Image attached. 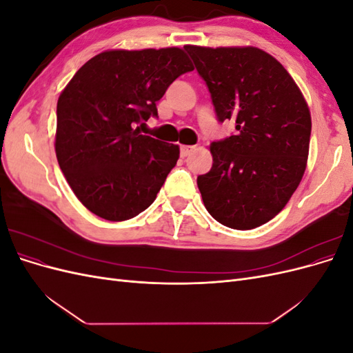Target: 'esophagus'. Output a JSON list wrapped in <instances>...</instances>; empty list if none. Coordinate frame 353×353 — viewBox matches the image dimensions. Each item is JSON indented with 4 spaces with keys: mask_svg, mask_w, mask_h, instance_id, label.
Listing matches in <instances>:
<instances>
[{
    "mask_svg": "<svg viewBox=\"0 0 353 353\" xmlns=\"http://www.w3.org/2000/svg\"><path fill=\"white\" fill-rule=\"evenodd\" d=\"M196 147L194 145H183L181 147V157H187L191 154V152H194Z\"/></svg>",
    "mask_w": 353,
    "mask_h": 353,
    "instance_id": "34e87169",
    "label": "esophagus"
}]
</instances>
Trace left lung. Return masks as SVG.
Returning <instances> with one entry per match:
<instances>
[{
	"instance_id": "8db88e82",
	"label": "left lung",
	"mask_w": 353,
	"mask_h": 353,
	"mask_svg": "<svg viewBox=\"0 0 353 353\" xmlns=\"http://www.w3.org/2000/svg\"><path fill=\"white\" fill-rule=\"evenodd\" d=\"M206 81L221 122L236 135L209 145L212 169L197 178L222 225L252 230L284 209L305 174L311 112L281 63L258 47H184Z\"/></svg>"
}]
</instances>
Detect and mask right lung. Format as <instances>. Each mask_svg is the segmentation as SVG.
Returning a JSON list of instances; mask_svg holds the SVG:
<instances>
[{
    "mask_svg": "<svg viewBox=\"0 0 353 353\" xmlns=\"http://www.w3.org/2000/svg\"><path fill=\"white\" fill-rule=\"evenodd\" d=\"M183 48L108 50L73 74L57 101L56 156L74 196L119 222L154 201L179 145L141 134L156 103L193 70Z\"/></svg>",
    "mask_w": 353,
    "mask_h": 353,
    "instance_id": "add662e5",
    "label": "right lung"
}]
</instances>
